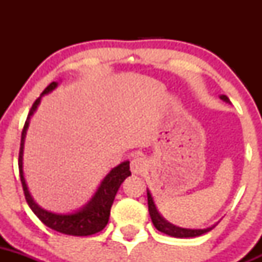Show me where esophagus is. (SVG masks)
Returning <instances> with one entry per match:
<instances>
[{
  "label": "esophagus",
  "instance_id": "obj_1",
  "mask_svg": "<svg viewBox=\"0 0 262 262\" xmlns=\"http://www.w3.org/2000/svg\"><path fill=\"white\" fill-rule=\"evenodd\" d=\"M147 167H148V163H147L146 158L141 157V156H136V157L132 158L130 170L133 173L139 175V173L144 172V171L147 170Z\"/></svg>",
  "mask_w": 262,
  "mask_h": 262
}]
</instances>
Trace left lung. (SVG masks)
<instances>
[{
  "mask_svg": "<svg viewBox=\"0 0 262 262\" xmlns=\"http://www.w3.org/2000/svg\"><path fill=\"white\" fill-rule=\"evenodd\" d=\"M221 99L223 100V101L229 102V99L226 96V95H221ZM147 198H148V210H149V215H150V219H152L153 226H155L158 231L162 232V233L168 234V236L171 237H176V238H191V237L202 236V234L212 231L214 227H215V224H214V226L208 227V228H204V229H191V228H181V227L175 226V224L167 222L162 215H161L160 212L157 210V207H156L155 202H153V198L152 195H150V191L148 189H147Z\"/></svg>",
  "mask_w": 262,
  "mask_h": 262,
  "instance_id": "8db88e82",
  "label": "left lung"
}]
</instances>
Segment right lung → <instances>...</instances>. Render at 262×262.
Returning <instances> with one entry per match:
<instances>
[{
    "mask_svg": "<svg viewBox=\"0 0 262 262\" xmlns=\"http://www.w3.org/2000/svg\"><path fill=\"white\" fill-rule=\"evenodd\" d=\"M58 86V82H52L43 92L40 96L35 100V102L31 106L30 112H29L28 118H26L25 125H24L23 134H21V146L20 153H18V171H20V179L21 184H23L24 194H25V199L28 202L29 207L33 210L34 214L46 224L49 228L54 229V231L59 232V233L70 234V236H91V234L97 233V232L102 231L105 226L109 222L110 209H112L113 202L115 199V195L118 192L119 187L123 184L128 176L132 175L130 170H129V161H124L120 165L116 167L112 168L109 173L101 181L100 186L97 187L96 192L92 195L91 199L80 208L78 210L72 213H53L49 210L43 209L39 207L35 202H34L33 196H31L30 191L26 185L25 178H24V170H23V155H24V143H25L26 130L29 128V123H30V118L33 116L34 113L38 109L40 100L44 95L52 92L55 87Z\"/></svg>",
    "mask_w": 262,
    "mask_h": 262,
    "instance_id": "1",
    "label": "right lung"
}]
</instances>
